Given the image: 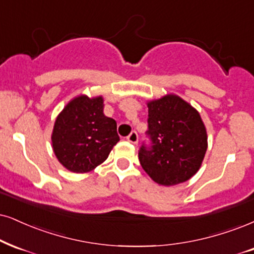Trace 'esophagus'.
<instances>
[{
  "instance_id": "obj_1",
  "label": "esophagus",
  "mask_w": 254,
  "mask_h": 254,
  "mask_svg": "<svg viewBox=\"0 0 254 254\" xmlns=\"http://www.w3.org/2000/svg\"><path fill=\"white\" fill-rule=\"evenodd\" d=\"M127 140H128V142L133 143V145H136L137 140H139V136H137V133H136V132H132V133L129 134V135L127 136Z\"/></svg>"
}]
</instances>
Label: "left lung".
Returning a JSON list of instances; mask_svg holds the SVG:
<instances>
[{
	"mask_svg": "<svg viewBox=\"0 0 254 254\" xmlns=\"http://www.w3.org/2000/svg\"><path fill=\"white\" fill-rule=\"evenodd\" d=\"M152 148L141 147L143 171L161 186L190 180L201 167L207 151V132L199 112L175 94L147 101Z\"/></svg>",
	"mask_w": 254,
	"mask_h": 254,
	"instance_id": "1",
	"label": "left lung"
}]
</instances>
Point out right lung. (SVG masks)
I'll use <instances>...</instances> for the list:
<instances>
[{
	"mask_svg": "<svg viewBox=\"0 0 254 254\" xmlns=\"http://www.w3.org/2000/svg\"><path fill=\"white\" fill-rule=\"evenodd\" d=\"M101 95L81 94L56 117L52 133L54 154L65 170L88 173L108 158L120 137L117 121L103 113Z\"/></svg>",
	"mask_w": 254,
	"mask_h": 254,
	"instance_id": "right-lung-1",
	"label": "right lung"
}]
</instances>
